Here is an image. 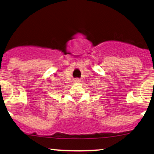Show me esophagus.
Returning <instances> with one entry per match:
<instances>
[{
    "mask_svg": "<svg viewBox=\"0 0 154 154\" xmlns=\"http://www.w3.org/2000/svg\"><path fill=\"white\" fill-rule=\"evenodd\" d=\"M74 82H75V83H79L81 82V81H80V79H79L77 78V79H75V80H74Z\"/></svg>",
    "mask_w": 154,
    "mask_h": 154,
    "instance_id": "34e87169",
    "label": "esophagus"
}]
</instances>
